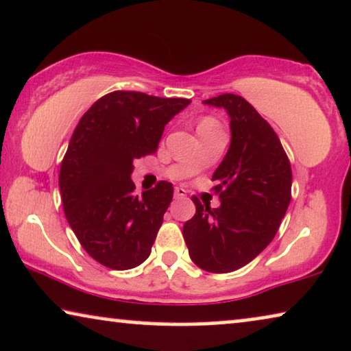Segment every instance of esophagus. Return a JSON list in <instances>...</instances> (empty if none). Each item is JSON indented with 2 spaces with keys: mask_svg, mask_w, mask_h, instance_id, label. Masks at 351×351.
<instances>
[{
  "mask_svg": "<svg viewBox=\"0 0 351 351\" xmlns=\"http://www.w3.org/2000/svg\"><path fill=\"white\" fill-rule=\"evenodd\" d=\"M174 196L176 197H185L186 196V190H184V188H180V186H176Z\"/></svg>",
  "mask_w": 351,
  "mask_h": 351,
  "instance_id": "1",
  "label": "esophagus"
}]
</instances>
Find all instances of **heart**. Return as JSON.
<instances>
[{
    "mask_svg": "<svg viewBox=\"0 0 351 351\" xmlns=\"http://www.w3.org/2000/svg\"><path fill=\"white\" fill-rule=\"evenodd\" d=\"M199 125H217V121L212 119V117H206V119H202L199 121Z\"/></svg>",
    "mask_w": 351,
    "mask_h": 351,
    "instance_id": "b5f03b06",
    "label": "heart"
}]
</instances>
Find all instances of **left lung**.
<instances>
[{
	"label": "left lung",
	"instance_id": "8db88e82",
	"mask_svg": "<svg viewBox=\"0 0 351 351\" xmlns=\"http://www.w3.org/2000/svg\"><path fill=\"white\" fill-rule=\"evenodd\" d=\"M230 115L231 144L213 172L221 204L210 209L196 196V213L185 221L184 239L197 267L226 274L250 263L277 234L291 201V165L282 142L242 96L204 99Z\"/></svg>",
	"mask_w": 351,
	"mask_h": 351
}]
</instances>
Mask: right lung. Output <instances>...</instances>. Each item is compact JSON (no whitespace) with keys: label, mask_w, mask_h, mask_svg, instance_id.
<instances>
[{"label":"right lung","mask_w":351,"mask_h":351,"mask_svg":"<svg viewBox=\"0 0 351 351\" xmlns=\"http://www.w3.org/2000/svg\"><path fill=\"white\" fill-rule=\"evenodd\" d=\"M190 103L117 90L75 126L60 167V193L71 230L103 266L126 271L149 258L174 188L161 180L138 196L133 161L155 154L165 125Z\"/></svg>","instance_id":"1"}]
</instances>
